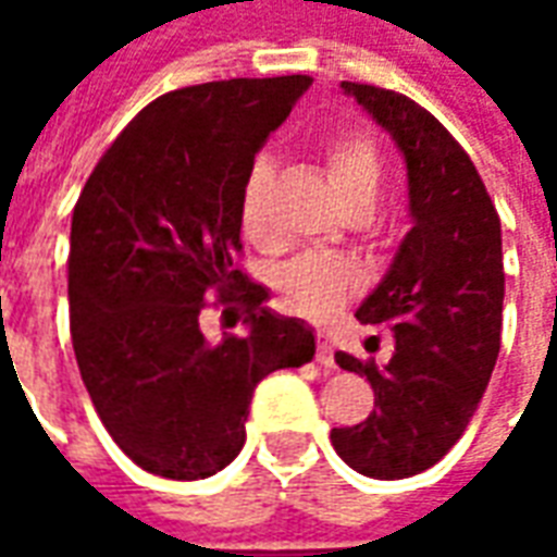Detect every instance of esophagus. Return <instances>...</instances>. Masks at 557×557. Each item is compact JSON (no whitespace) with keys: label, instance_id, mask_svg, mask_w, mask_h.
Here are the masks:
<instances>
[{"label":"esophagus","instance_id":"34e87169","mask_svg":"<svg viewBox=\"0 0 557 557\" xmlns=\"http://www.w3.org/2000/svg\"><path fill=\"white\" fill-rule=\"evenodd\" d=\"M315 361L322 363V367H334V346H331L327 334H319V349H315Z\"/></svg>","mask_w":557,"mask_h":557}]
</instances>
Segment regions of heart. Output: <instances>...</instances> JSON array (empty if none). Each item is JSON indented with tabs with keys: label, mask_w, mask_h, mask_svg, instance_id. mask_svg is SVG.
Returning a JSON list of instances; mask_svg holds the SVG:
<instances>
[{
	"label": "heart",
	"mask_w": 557,
	"mask_h": 557,
	"mask_svg": "<svg viewBox=\"0 0 557 557\" xmlns=\"http://www.w3.org/2000/svg\"><path fill=\"white\" fill-rule=\"evenodd\" d=\"M271 160L259 158L247 172L242 187V226L250 238H265V196L271 187ZM327 172L343 208L358 199H373L382 184V163L375 148L361 137L334 139L327 146ZM358 268L327 253H304L277 271L280 292L298 310L310 315H325L358 289Z\"/></svg>",
	"instance_id": "b5f03b06"
}]
</instances>
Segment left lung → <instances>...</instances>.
<instances>
[{"instance_id": "left-lung-1", "label": "left lung", "mask_w": 557, "mask_h": 557, "mask_svg": "<svg viewBox=\"0 0 557 557\" xmlns=\"http://www.w3.org/2000/svg\"><path fill=\"white\" fill-rule=\"evenodd\" d=\"M394 139L409 178L411 230L355 319L387 322L385 367L337 351L367 375L375 409L331 430L334 450L358 474L403 480L435 466L466 432L502 349V220L474 163L442 122L406 95L339 83Z\"/></svg>"}]
</instances>
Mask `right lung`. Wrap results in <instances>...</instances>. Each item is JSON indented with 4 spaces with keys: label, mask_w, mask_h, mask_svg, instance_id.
Listing matches in <instances>:
<instances>
[{
    "label": "right lung",
    "mask_w": 557,
    "mask_h": 557,
    "mask_svg": "<svg viewBox=\"0 0 557 557\" xmlns=\"http://www.w3.org/2000/svg\"><path fill=\"white\" fill-rule=\"evenodd\" d=\"M310 86L292 74L160 95L79 194L67 259L74 355L107 432L148 474H218L242 454L256 385L315 355L313 327L265 307V286L232 265L244 178ZM211 294L245 304L247 335L201 334Z\"/></svg>",
    "instance_id": "obj_1"
}]
</instances>
